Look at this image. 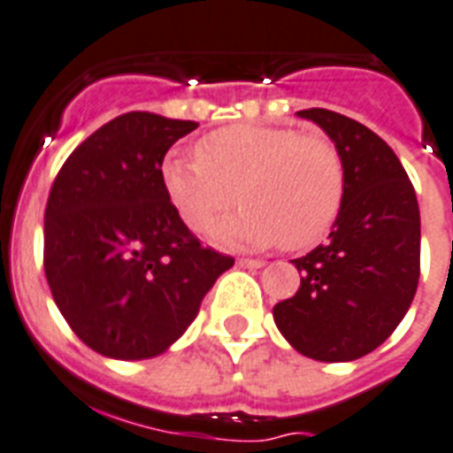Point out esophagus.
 I'll return each instance as SVG.
<instances>
[{
	"mask_svg": "<svg viewBox=\"0 0 453 453\" xmlns=\"http://www.w3.org/2000/svg\"><path fill=\"white\" fill-rule=\"evenodd\" d=\"M237 265L239 267H249V270H258L265 263L258 258H237Z\"/></svg>",
	"mask_w": 453,
	"mask_h": 453,
	"instance_id": "obj_1",
	"label": "esophagus"
}]
</instances>
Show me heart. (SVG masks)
<instances>
[{
  "label": "heart",
  "instance_id": "heart-1",
  "mask_svg": "<svg viewBox=\"0 0 453 453\" xmlns=\"http://www.w3.org/2000/svg\"><path fill=\"white\" fill-rule=\"evenodd\" d=\"M172 207L200 233L234 202L244 209L216 223L223 246L286 249L314 246L340 214L344 165L321 134L239 123L197 143V157L169 156L160 169Z\"/></svg>",
  "mask_w": 453,
  "mask_h": 453
}]
</instances>
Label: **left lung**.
Here are the masks:
<instances>
[{"mask_svg":"<svg viewBox=\"0 0 453 453\" xmlns=\"http://www.w3.org/2000/svg\"><path fill=\"white\" fill-rule=\"evenodd\" d=\"M344 165V200L328 242L290 260L300 277L293 297L274 304V323L307 358L347 363L370 354L405 319L418 284L421 216L398 156L358 120L304 109Z\"/></svg>","mask_w":453,"mask_h":453,"instance_id":"8db88e82","label":"left lung"}]
</instances>
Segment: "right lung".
<instances>
[{"label": "right lung", "instance_id": "add662e5", "mask_svg": "<svg viewBox=\"0 0 453 453\" xmlns=\"http://www.w3.org/2000/svg\"><path fill=\"white\" fill-rule=\"evenodd\" d=\"M195 127L123 113L73 150L48 195V286L76 337L106 358L167 351L234 265L202 249L163 188L165 153Z\"/></svg>", "mask_w": 453, "mask_h": 453}]
</instances>
